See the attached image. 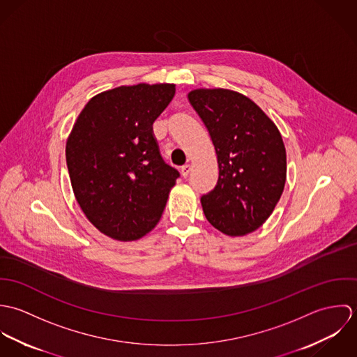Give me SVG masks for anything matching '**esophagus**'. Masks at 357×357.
Wrapping results in <instances>:
<instances>
[{
  "label": "esophagus",
  "mask_w": 357,
  "mask_h": 357,
  "mask_svg": "<svg viewBox=\"0 0 357 357\" xmlns=\"http://www.w3.org/2000/svg\"><path fill=\"white\" fill-rule=\"evenodd\" d=\"M190 172H191V166H190V165H184V166L181 167V176H183L184 178H185V177H188Z\"/></svg>",
  "instance_id": "obj_1"
}]
</instances>
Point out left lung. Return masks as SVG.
<instances>
[{
  "label": "left lung",
  "mask_w": 357,
  "mask_h": 357,
  "mask_svg": "<svg viewBox=\"0 0 357 357\" xmlns=\"http://www.w3.org/2000/svg\"><path fill=\"white\" fill-rule=\"evenodd\" d=\"M188 100L210 133L218 162L217 184L201 198L207 221L228 236L255 232L286 184V149L278 126L235 91L199 88Z\"/></svg>",
  "instance_id": "8db88e82"
}]
</instances>
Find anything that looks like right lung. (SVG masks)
Listing matches in <instances>:
<instances>
[{"mask_svg": "<svg viewBox=\"0 0 357 357\" xmlns=\"http://www.w3.org/2000/svg\"><path fill=\"white\" fill-rule=\"evenodd\" d=\"M174 84L118 86L93 96L66 143L74 197L105 236L129 242L155 228L178 172L159 153L153 123Z\"/></svg>", "mask_w": 357, "mask_h": 357, "instance_id": "right-lung-1", "label": "right lung"}]
</instances>
